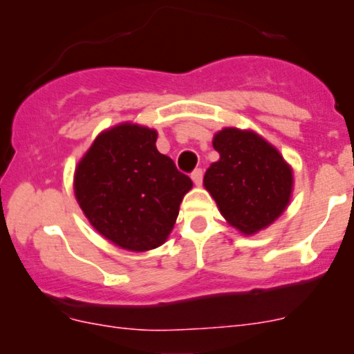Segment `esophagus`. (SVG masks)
I'll return each mask as SVG.
<instances>
[{
    "mask_svg": "<svg viewBox=\"0 0 354 354\" xmlns=\"http://www.w3.org/2000/svg\"><path fill=\"white\" fill-rule=\"evenodd\" d=\"M191 180L196 186H200L203 183V169L201 168H196L193 173H191Z\"/></svg>",
    "mask_w": 354,
    "mask_h": 354,
    "instance_id": "1",
    "label": "esophagus"
}]
</instances>
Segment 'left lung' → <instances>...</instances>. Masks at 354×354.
Returning a JSON list of instances; mask_svg holds the SVG:
<instances>
[{
  "instance_id": "1",
  "label": "left lung",
  "mask_w": 354,
  "mask_h": 354,
  "mask_svg": "<svg viewBox=\"0 0 354 354\" xmlns=\"http://www.w3.org/2000/svg\"><path fill=\"white\" fill-rule=\"evenodd\" d=\"M219 160L205 173V188L230 225L256 233L274 221L290 203L293 174L283 156L261 136L236 128L214 135Z\"/></svg>"
}]
</instances>
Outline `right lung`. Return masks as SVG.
Returning a JSON list of instances; mask_svg holds the SVG:
<instances>
[{"label": "right lung", "mask_w": 354, "mask_h": 354, "mask_svg": "<svg viewBox=\"0 0 354 354\" xmlns=\"http://www.w3.org/2000/svg\"><path fill=\"white\" fill-rule=\"evenodd\" d=\"M156 131L120 124L101 133L80 161L75 194L95 230L129 251L160 246L173 230L189 176L156 149Z\"/></svg>", "instance_id": "obj_1"}]
</instances>
